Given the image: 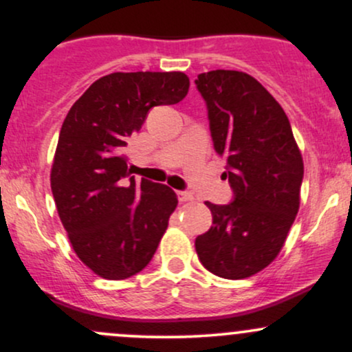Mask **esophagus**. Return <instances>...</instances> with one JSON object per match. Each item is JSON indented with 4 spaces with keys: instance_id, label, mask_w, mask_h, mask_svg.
Instances as JSON below:
<instances>
[{
    "instance_id": "1",
    "label": "esophagus",
    "mask_w": 352,
    "mask_h": 352,
    "mask_svg": "<svg viewBox=\"0 0 352 352\" xmlns=\"http://www.w3.org/2000/svg\"><path fill=\"white\" fill-rule=\"evenodd\" d=\"M177 195H179V200L180 201H190V200H193V195L190 192H177Z\"/></svg>"
}]
</instances>
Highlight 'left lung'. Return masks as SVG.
Instances as JSON below:
<instances>
[{
  "instance_id": "8db88e82",
  "label": "left lung",
  "mask_w": 352,
  "mask_h": 352,
  "mask_svg": "<svg viewBox=\"0 0 352 352\" xmlns=\"http://www.w3.org/2000/svg\"><path fill=\"white\" fill-rule=\"evenodd\" d=\"M217 153L227 159L233 201H205L213 225L197 236L200 263L227 280L266 268L281 252L300 210L302 157L288 117L256 79L241 71L199 74Z\"/></svg>"
}]
</instances>
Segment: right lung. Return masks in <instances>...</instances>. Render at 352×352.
<instances>
[{
  "label": "right lung",
  "instance_id": "1",
  "mask_svg": "<svg viewBox=\"0 0 352 352\" xmlns=\"http://www.w3.org/2000/svg\"><path fill=\"white\" fill-rule=\"evenodd\" d=\"M184 72H112L76 100L59 132L51 190L63 227L79 260L106 280H125L152 260L175 192L129 177L122 155L153 106L187 96Z\"/></svg>",
  "mask_w": 352,
  "mask_h": 352
}]
</instances>
